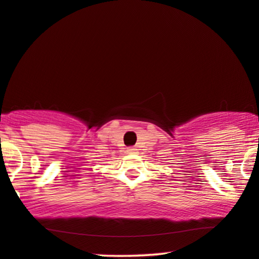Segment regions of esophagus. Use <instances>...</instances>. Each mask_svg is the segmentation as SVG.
<instances>
[{
	"instance_id": "obj_1",
	"label": "esophagus",
	"mask_w": 259,
	"mask_h": 259,
	"mask_svg": "<svg viewBox=\"0 0 259 259\" xmlns=\"http://www.w3.org/2000/svg\"><path fill=\"white\" fill-rule=\"evenodd\" d=\"M136 148L135 147H130V148H127V149H126V151H127V153H130V154H132V153H136Z\"/></svg>"
}]
</instances>
